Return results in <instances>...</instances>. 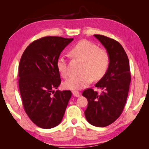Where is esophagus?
Returning a JSON list of instances; mask_svg holds the SVG:
<instances>
[{"label":"esophagus","mask_w":149,"mask_h":149,"mask_svg":"<svg viewBox=\"0 0 149 149\" xmlns=\"http://www.w3.org/2000/svg\"><path fill=\"white\" fill-rule=\"evenodd\" d=\"M72 93H73V96L75 97H79L80 96V93L78 91H75V90H74V91H72Z\"/></svg>","instance_id":"esophagus-1"}]
</instances>
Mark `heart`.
<instances>
[{
	"label": "heart",
	"instance_id": "b5f03b06",
	"mask_svg": "<svg viewBox=\"0 0 149 149\" xmlns=\"http://www.w3.org/2000/svg\"><path fill=\"white\" fill-rule=\"evenodd\" d=\"M70 54L73 58L82 61L78 75H73L63 83L66 89L78 90L87 86L93 78H102L109 68L110 58L104 49H100L96 44L87 40H82L70 49ZM58 71L66 78L70 74L66 58L60 56L56 62Z\"/></svg>",
	"mask_w": 149,
	"mask_h": 149
}]
</instances>
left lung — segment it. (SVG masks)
Wrapping results in <instances>:
<instances>
[{"label": "left lung", "mask_w": 149, "mask_h": 149, "mask_svg": "<svg viewBox=\"0 0 149 149\" xmlns=\"http://www.w3.org/2000/svg\"><path fill=\"white\" fill-rule=\"evenodd\" d=\"M106 49L110 58L106 74L95 84L102 90L101 94L92 88L84 90L88 107L86 119L96 127H106L119 118L127 100L131 79L129 62L123 47L116 40L101 35H94Z\"/></svg>", "instance_id": "8db88e82"}]
</instances>
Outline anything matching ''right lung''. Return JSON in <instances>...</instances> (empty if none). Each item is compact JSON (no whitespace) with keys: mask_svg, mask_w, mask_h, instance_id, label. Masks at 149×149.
Listing matches in <instances>:
<instances>
[{"mask_svg":"<svg viewBox=\"0 0 149 149\" xmlns=\"http://www.w3.org/2000/svg\"><path fill=\"white\" fill-rule=\"evenodd\" d=\"M73 40L60 37H43L30 43L19 66V87L25 111L38 127L51 129L61 122L71 96L59 91L61 83L56 62L64 48Z\"/></svg>","mask_w":149,"mask_h":149,"instance_id":"obj_1","label":"right lung"}]
</instances>
